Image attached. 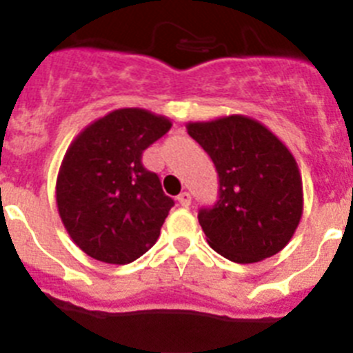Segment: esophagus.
<instances>
[{
  "instance_id": "34e87169",
  "label": "esophagus",
  "mask_w": 353,
  "mask_h": 353,
  "mask_svg": "<svg viewBox=\"0 0 353 353\" xmlns=\"http://www.w3.org/2000/svg\"><path fill=\"white\" fill-rule=\"evenodd\" d=\"M176 199H179V203H180V205H182V206H185V208H187V206L190 205V194H189V192H182V194H180V196H179V198H176Z\"/></svg>"
}]
</instances>
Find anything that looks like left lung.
<instances>
[{
	"label": "left lung",
	"instance_id": "1",
	"mask_svg": "<svg viewBox=\"0 0 353 353\" xmlns=\"http://www.w3.org/2000/svg\"><path fill=\"white\" fill-rule=\"evenodd\" d=\"M219 173L221 196L198 219L210 247L238 264L264 261L285 248L303 216V180L292 152L247 115L189 122Z\"/></svg>",
	"mask_w": 353,
	"mask_h": 353
}]
</instances>
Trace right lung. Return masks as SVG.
<instances>
[{"mask_svg":"<svg viewBox=\"0 0 353 353\" xmlns=\"http://www.w3.org/2000/svg\"><path fill=\"white\" fill-rule=\"evenodd\" d=\"M145 108H119L77 134L61 163L56 203L73 243L106 264H129L154 247L173 199L141 154L171 129Z\"/></svg>","mask_w":353,"mask_h":353,"instance_id":"obj_1","label":"right lung"}]
</instances>
